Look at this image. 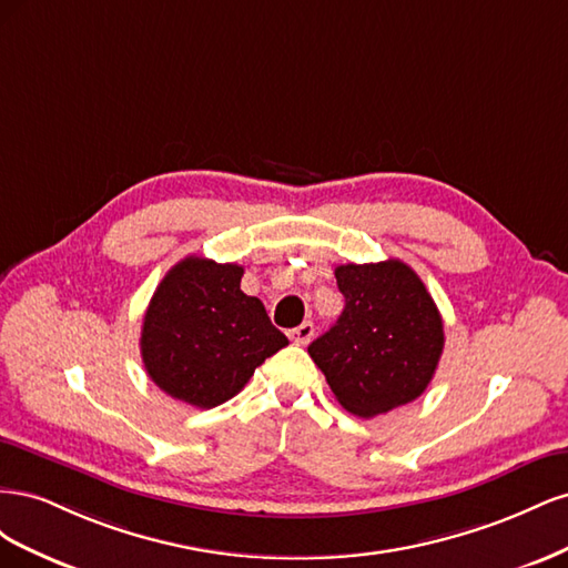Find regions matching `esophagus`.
<instances>
[{
  "instance_id": "esophagus-1",
  "label": "esophagus",
  "mask_w": 568,
  "mask_h": 568,
  "mask_svg": "<svg viewBox=\"0 0 568 568\" xmlns=\"http://www.w3.org/2000/svg\"><path fill=\"white\" fill-rule=\"evenodd\" d=\"M313 336H315V324L313 322H303V324L296 326V329L288 332V338L294 341L296 346H307Z\"/></svg>"
}]
</instances>
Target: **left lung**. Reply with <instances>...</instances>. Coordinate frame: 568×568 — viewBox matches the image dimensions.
Wrapping results in <instances>:
<instances>
[{
  "mask_svg": "<svg viewBox=\"0 0 568 568\" xmlns=\"http://www.w3.org/2000/svg\"><path fill=\"white\" fill-rule=\"evenodd\" d=\"M346 298L329 332L307 353L336 400L369 419L417 400L443 353V320L419 274L403 261L338 265Z\"/></svg>",
  "mask_w": 568,
  "mask_h": 568,
  "instance_id": "8db88e82",
  "label": "left lung"
}]
</instances>
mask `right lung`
<instances>
[{"mask_svg": "<svg viewBox=\"0 0 568 568\" xmlns=\"http://www.w3.org/2000/svg\"><path fill=\"white\" fill-rule=\"evenodd\" d=\"M244 267L189 255L170 267L142 324L144 369L168 395L201 409L234 398L288 346L265 305L242 291Z\"/></svg>", "mask_w": 568, "mask_h": 568, "instance_id": "obj_1", "label": "right lung"}]
</instances>
